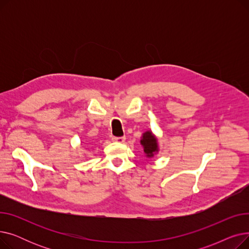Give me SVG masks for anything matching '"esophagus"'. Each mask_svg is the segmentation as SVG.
I'll use <instances>...</instances> for the list:
<instances>
[{
	"mask_svg": "<svg viewBox=\"0 0 249 249\" xmlns=\"http://www.w3.org/2000/svg\"><path fill=\"white\" fill-rule=\"evenodd\" d=\"M125 139H126L125 136H123V137H113V138H112L113 141H115V142H120V143L124 142Z\"/></svg>",
	"mask_w": 249,
	"mask_h": 249,
	"instance_id": "esophagus-1",
	"label": "esophagus"
}]
</instances>
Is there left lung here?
<instances>
[{
    "mask_svg": "<svg viewBox=\"0 0 249 249\" xmlns=\"http://www.w3.org/2000/svg\"><path fill=\"white\" fill-rule=\"evenodd\" d=\"M140 144L143 146V151H144L146 158L149 159L153 158L160 150L158 138H156V136L152 133V131H150V130L142 134Z\"/></svg>",
    "mask_w": 249,
    "mask_h": 249,
    "instance_id": "8db88e82",
    "label": "left lung"
}]
</instances>
